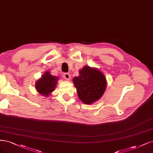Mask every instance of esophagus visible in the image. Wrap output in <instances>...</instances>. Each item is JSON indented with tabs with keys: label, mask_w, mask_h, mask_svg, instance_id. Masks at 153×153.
I'll return each mask as SVG.
<instances>
[{
	"label": "esophagus",
	"mask_w": 153,
	"mask_h": 153,
	"mask_svg": "<svg viewBox=\"0 0 153 153\" xmlns=\"http://www.w3.org/2000/svg\"><path fill=\"white\" fill-rule=\"evenodd\" d=\"M63 76H64V78L66 79V80H70V75L69 74V73H65L64 74V75H63Z\"/></svg>",
	"instance_id": "1"
}]
</instances>
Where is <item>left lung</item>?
<instances>
[{"label": "left lung", "mask_w": 153, "mask_h": 153, "mask_svg": "<svg viewBox=\"0 0 153 153\" xmlns=\"http://www.w3.org/2000/svg\"><path fill=\"white\" fill-rule=\"evenodd\" d=\"M78 96L84 104H91L101 99L106 91L107 81L103 73L96 68L84 66L79 76L73 78Z\"/></svg>", "instance_id": "1"}]
</instances>
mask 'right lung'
<instances>
[{"label":"right lung","instance_id":"right-lung-1","mask_svg":"<svg viewBox=\"0 0 153 153\" xmlns=\"http://www.w3.org/2000/svg\"><path fill=\"white\" fill-rule=\"evenodd\" d=\"M59 77L52 76L49 71H45L35 82V88L42 96H49L56 87Z\"/></svg>","mask_w":153,"mask_h":153}]
</instances>
